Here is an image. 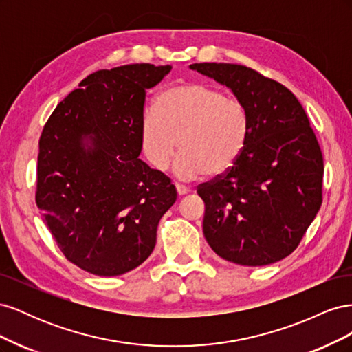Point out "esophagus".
Here are the masks:
<instances>
[{"label":"esophagus","mask_w":352,"mask_h":352,"mask_svg":"<svg viewBox=\"0 0 352 352\" xmlns=\"http://www.w3.org/2000/svg\"><path fill=\"white\" fill-rule=\"evenodd\" d=\"M175 186H176V189H177V194H179V195H185V194L189 192V188L185 186V185H182V184H177V182H176Z\"/></svg>","instance_id":"esophagus-1"}]
</instances>
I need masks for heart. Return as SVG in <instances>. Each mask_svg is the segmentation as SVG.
I'll return each mask as SVG.
<instances>
[{"mask_svg":"<svg viewBox=\"0 0 352 352\" xmlns=\"http://www.w3.org/2000/svg\"><path fill=\"white\" fill-rule=\"evenodd\" d=\"M250 129V114L241 100L204 83H182L160 94L154 110L144 114L141 145L150 164L164 172L180 141V177L219 176L235 164Z\"/></svg>","mask_w":352,"mask_h":352,"instance_id":"heart-1","label":"heart"}]
</instances>
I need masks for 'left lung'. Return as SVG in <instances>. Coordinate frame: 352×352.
Segmentation results:
<instances>
[{"label":"left lung","instance_id":"1","mask_svg":"<svg viewBox=\"0 0 352 352\" xmlns=\"http://www.w3.org/2000/svg\"><path fill=\"white\" fill-rule=\"evenodd\" d=\"M226 85L250 114V136L228 172L197 188L202 230L217 255L241 265L283 260L300 245L323 199V155L308 117L282 83L247 66L194 63Z\"/></svg>","mask_w":352,"mask_h":352}]
</instances>
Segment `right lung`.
<instances>
[{
	"label": "right lung",
	"mask_w": 352,
	"mask_h": 352,
	"mask_svg": "<svg viewBox=\"0 0 352 352\" xmlns=\"http://www.w3.org/2000/svg\"><path fill=\"white\" fill-rule=\"evenodd\" d=\"M170 69L141 63L91 73L42 129L36 206L60 251L85 272L119 276L142 264L177 198L172 179L140 158L146 89Z\"/></svg>",
	"instance_id": "obj_1"
}]
</instances>
